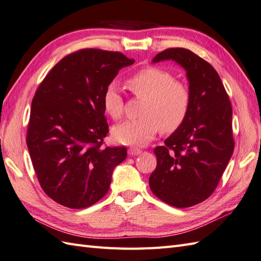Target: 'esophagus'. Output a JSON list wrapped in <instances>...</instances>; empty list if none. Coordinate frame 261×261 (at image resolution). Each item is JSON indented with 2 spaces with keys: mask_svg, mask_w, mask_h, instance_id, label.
<instances>
[{
  "mask_svg": "<svg viewBox=\"0 0 261 261\" xmlns=\"http://www.w3.org/2000/svg\"><path fill=\"white\" fill-rule=\"evenodd\" d=\"M142 152V150L139 148H136V147H130L128 149V154L132 155V156H135V155H139Z\"/></svg>",
  "mask_w": 261,
  "mask_h": 261,
  "instance_id": "1",
  "label": "esophagus"
}]
</instances>
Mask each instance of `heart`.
I'll return each instance as SVG.
<instances>
[{"label":"heart","instance_id":"b5f03b06","mask_svg":"<svg viewBox=\"0 0 261 261\" xmlns=\"http://www.w3.org/2000/svg\"><path fill=\"white\" fill-rule=\"evenodd\" d=\"M136 97L145 98L141 118L126 120L114 127L113 136L126 145H144L162 130L169 134L185 122L190 107V93L184 83L170 72L149 66L138 71L127 81ZM105 112L115 120L124 115V100L116 84H110L103 94Z\"/></svg>","mask_w":261,"mask_h":261}]
</instances>
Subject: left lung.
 Masks as SVG:
<instances>
[{
  "label": "left lung",
  "instance_id": "8db88e82",
  "mask_svg": "<svg viewBox=\"0 0 261 261\" xmlns=\"http://www.w3.org/2000/svg\"><path fill=\"white\" fill-rule=\"evenodd\" d=\"M173 60L186 69L190 107L185 122L164 146L154 149L157 166L149 187L157 198L177 208L206 200L217 188L232 155V109L216 69L192 50L175 47L152 62Z\"/></svg>",
  "mask_w": 261,
  "mask_h": 261
}]
</instances>
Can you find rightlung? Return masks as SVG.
I'll return each instance as SVG.
<instances>
[{
	"label": "right lung",
	"mask_w": 261,
	"mask_h": 261,
	"mask_svg": "<svg viewBox=\"0 0 261 261\" xmlns=\"http://www.w3.org/2000/svg\"><path fill=\"white\" fill-rule=\"evenodd\" d=\"M134 62L120 52L83 48L63 57L37 87L27 144L42 189L57 204L86 208L109 192L127 149L104 146L110 130L103 94Z\"/></svg>",
	"instance_id": "add662e5"
}]
</instances>
